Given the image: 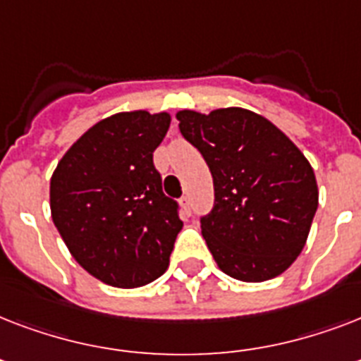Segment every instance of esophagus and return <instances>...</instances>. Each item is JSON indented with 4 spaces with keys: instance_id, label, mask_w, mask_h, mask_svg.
<instances>
[{
    "instance_id": "1",
    "label": "esophagus",
    "mask_w": 361,
    "mask_h": 361,
    "mask_svg": "<svg viewBox=\"0 0 361 361\" xmlns=\"http://www.w3.org/2000/svg\"><path fill=\"white\" fill-rule=\"evenodd\" d=\"M180 206H181V212H183V214L191 215V198L181 197L180 198Z\"/></svg>"
}]
</instances>
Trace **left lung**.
<instances>
[{
	"instance_id": "obj_1",
	"label": "left lung",
	"mask_w": 361,
	"mask_h": 361,
	"mask_svg": "<svg viewBox=\"0 0 361 361\" xmlns=\"http://www.w3.org/2000/svg\"><path fill=\"white\" fill-rule=\"evenodd\" d=\"M176 118L214 178V208L200 228L217 266L245 283L283 274L302 252L319 208L307 159L251 110H181Z\"/></svg>"
}]
</instances>
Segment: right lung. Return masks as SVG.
I'll return each instance as SVG.
<instances>
[{
	"label": "right lung",
	"instance_id": "right-lung-1",
	"mask_svg": "<svg viewBox=\"0 0 361 361\" xmlns=\"http://www.w3.org/2000/svg\"><path fill=\"white\" fill-rule=\"evenodd\" d=\"M166 112H121L86 130L50 180L54 225L87 274L118 288L166 271L181 231L180 206L163 192L153 152Z\"/></svg>",
	"mask_w": 361,
	"mask_h": 361
}]
</instances>
